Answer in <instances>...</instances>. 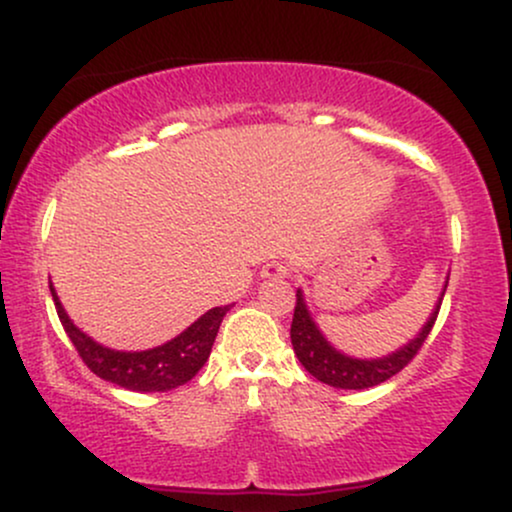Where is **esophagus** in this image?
I'll return each instance as SVG.
<instances>
[{
    "mask_svg": "<svg viewBox=\"0 0 512 512\" xmlns=\"http://www.w3.org/2000/svg\"><path fill=\"white\" fill-rule=\"evenodd\" d=\"M264 279H284V276H289L291 274V269H289V264H284V262H267L262 267V272H260Z\"/></svg>",
    "mask_w": 512,
    "mask_h": 512,
    "instance_id": "obj_1",
    "label": "esophagus"
}]
</instances>
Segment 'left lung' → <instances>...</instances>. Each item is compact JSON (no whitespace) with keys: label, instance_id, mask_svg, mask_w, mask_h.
<instances>
[{"label":"left lung","instance_id":"1","mask_svg":"<svg viewBox=\"0 0 512 512\" xmlns=\"http://www.w3.org/2000/svg\"><path fill=\"white\" fill-rule=\"evenodd\" d=\"M445 289H448V276H445L443 291H440L436 305H433L431 315L424 322L419 334L414 339H409L407 344L399 346L392 354L378 356V358H356L344 354L334 346L330 339L322 334L317 327L315 317L310 315L308 303H305L303 289L296 291V310H293V322H291V344L296 351L301 366L308 370L313 378L320 383L339 387V390H366V387L385 383L387 378L399 373L411 358L416 356V351L421 349L426 342V337L431 334L433 322H436L440 303H443Z\"/></svg>","mask_w":512,"mask_h":512}]
</instances>
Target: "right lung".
Returning <instances> with one entry per match:
<instances>
[{
	"mask_svg": "<svg viewBox=\"0 0 512 512\" xmlns=\"http://www.w3.org/2000/svg\"><path fill=\"white\" fill-rule=\"evenodd\" d=\"M52 301H55L57 315L64 332L69 334L72 344L84 358V363L98 378L115 383L132 392H166L185 385L199 373V368L207 363L214 346L216 332H219L223 315L231 310V305L223 308H211L202 317H197L187 330H182L178 337L170 342L154 346L144 351H117L110 346L98 344L96 339L88 337L74 325L72 317L67 315L60 298H57L55 286L50 281Z\"/></svg>",
	"mask_w": 512,
	"mask_h": 512,
	"instance_id": "obj_1",
	"label": "right lung"
}]
</instances>
